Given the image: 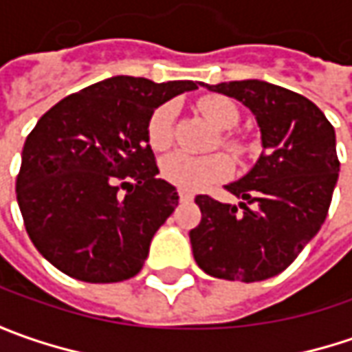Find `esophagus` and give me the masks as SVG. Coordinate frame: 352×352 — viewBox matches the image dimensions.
Masks as SVG:
<instances>
[{
  "instance_id": "esophagus-1",
  "label": "esophagus",
  "mask_w": 352,
  "mask_h": 352,
  "mask_svg": "<svg viewBox=\"0 0 352 352\" xmlns=\"http://www.w3.org/2000/svg\"><path fill=\"white\" fill-rule=\"evenodd\" d=\"M178 196H180V201H182V204H188V201H192V199H194V194H190V192H186V190H180V194H178Z\"/></svg>"
}]
</instances>
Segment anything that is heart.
<instances>
[{
    "label": "heart",
    "instance_id": "b5f03b06",
    "mask_svg": "<svg viewBox=\"0 0 352 352\" xmlns=\"http://www.w3.org/2000/svg\"><path fill=\"white\" fill-rule=\"evenodd\" d=\"M201 116L219 131L235 127L239 121V111L233 103L219 96L201 98L197 103ZM172 121H174V105L164 103L148 121V142L155 151H162L172 139ZM233 170L231 158L221 153L206 156H192L186 153H172L164 156L160 162V172L170 184L182 188L186 192H199L208 186L225 180Z\"/></svg>",
    "mask_w": 352,
    "mask_h": 352
}]
</instances>
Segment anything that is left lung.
<instances>
[{
	"instance_id": "8db88e82",
	"label": "left lung",
	"mask_w": 352,
	"mask_h": 352,
	"mask_svg": "<svg viewBox=\"0 0 352 352\" xmlns=\"http://www.w3.org/2000/svg\"><path fill=\"white\" fill-rule=\"evenodd\" d=\"M249 107L263 155L225 188L239 206L196 196L190 231L197 266L213 278L258 282L286 270L318 235L339 178L335 129L316 103L263 80L204 84Z\"/></svg>"
}]
</instances>
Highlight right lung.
Returning <instances> with one entry per match:
<instances>
[{
  "label": "right lung",
  "instance_id": "right-lung-1",
  "mask_svg": "<svg viewBox=\"0 0 352 352\" xmlns=\"http://www.w3.org/2000/svg\"><path fill=\"white\" fill-rule=\"evenodd\" d=\"M199 82L113 76L64 98L27 137L17 204L36 250L68 276L109 284L139 274L178 192L156 178L148 121Z\"/></svg>",
  "mask_w": 352,
  "mask_h": 352
}]
</instances>
